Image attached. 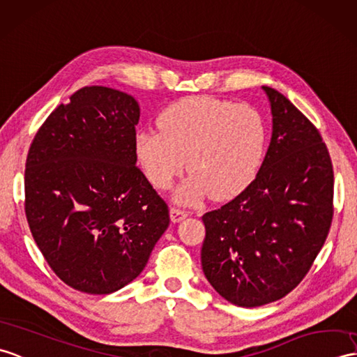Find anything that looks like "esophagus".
Masks as SVG:
<instances>
[{
  "label": "esophagus",
  "instance_id": "1",
  "mask_svg": "<svg viewBox=\"0 0 357 357\" xmlns=\"http://www.w3.org/2000/svg\"><path fill=\"white\" fill-rule=\"evenodd\" d=\"M187 216H188V211H185V210L175 208V206L170 208V218L173 222H181V220H184Z\"/></svg>",
  "mask_w": 357,
  "mask_h": 357
}]
</instances>
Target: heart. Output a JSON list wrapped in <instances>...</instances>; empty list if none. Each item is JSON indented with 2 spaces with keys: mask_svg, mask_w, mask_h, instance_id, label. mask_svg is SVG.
<instances>
[{
  "mask_svg": "<svg viewBox=\"0 0 357 357\" xmlns=\"http://www.w3.org/2000/svg\"><path fill=\"white\" fill-rule=\"evenodd\" d=\"M158 129L135 135L137 161L147 179L169 188L185 167L190 176L176 188L181 202L211 195L229 199L251 184L266 144V128L254 107L208 96L181 98L165 107Z\"/></svg>",
  "mask_w": 357,
  "mask_h": 357,
  "instance_id": "b5f03b06",
  "label": "heart"
}]
</instances>
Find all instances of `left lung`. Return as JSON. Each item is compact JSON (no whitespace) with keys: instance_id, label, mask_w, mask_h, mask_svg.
<instances>
[{"instance_id":"obj_1","label":"left lung","mask_w":357,"mask_h":357,"mask_svg":"<svg viewBox=\"0 0 357 357\" xmlns=\"http://www.w3.org/2000/svg\"><path fill=\"white\" fill-rule=\"evenodd\" d=\"M272 137L255 179L205 213L202 271L240 307L277 301L301 283L333 218V167L317 128L269 86Z\"/></svg>"}]
</instances>
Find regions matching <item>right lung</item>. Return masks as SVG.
I'll use <instances>...</instances> for the list:
<instances>
[{"mask_svg": "<svg viewBox=\"0 0 357 357\" xmlns=\"http://www.w3.org/2000/svg\"><path fill=\"white\" fill-rule=\"evenodd\" d=\"M139 106L85 86L38 130L26 161V216L50 268L80 292L107 295L134 281L167 229V204L137 167Z\"/></svg>", "mask_w": 357, "mask_h": 357, "instance_id": "add662e5", "label": "right lung"}]
</instances>
